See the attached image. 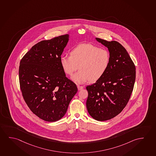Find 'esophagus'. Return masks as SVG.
Returning <instances> with one entry per match:
<instances>
[{"instance_id": "obj_1", "label": "esophagus", "mask_w": 156, "mask_h": 156, "mask_svg": "<svg viewBox=\"0 0 156 156\" xmlns=\"http://www.w3.org/2000/svg\"><path fill=\"white\" fill-rule=\"evenodd\" d=\"M83 87L77 86V89H78L79 90H81V89H83Z\"/></svg>"}]
</instances>
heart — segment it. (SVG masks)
<instances>
[{"label":"heart","mask_w":156,"mask_h":156,"mask_svg":"<svg viewBox=\"0 0 156 156\" xmlns=\"http://www.w3.org/2000/svg\"><path fill=\"white\" fill-rule=\"evenodd\" d=\"M70 54V56L63 55L60 57V64L68 75H72L79 68V71L72 77V80L79 84L100 79L110 63L108 51L90 43L77 45L72 49Z\"/></svg>","instance_id":"b5f03b06"}]
</instances>
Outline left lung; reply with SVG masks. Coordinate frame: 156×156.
Segmentation results:
<instances>
[{"label": "left lung", "instance_id": "obj_1", "mask_svg": "<svg viewBox=\"0 0 156 156\" xmlns=\"http://www.w3.org/2000/svg\"><path fill=\"white\" fill-rule=\"evenodd\" d=\"M95 40L108 48L111 59L105 74L95 83L86 87V106L93 119L103 121L113 118L126 106L133 89L136 67L119 42Z\"/></svg>", "mask_w": 156, "mask_h": 156}]
</instances>
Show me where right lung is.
Here are the masks:
<instances>
[{"label":"right lung","instance_id":"obj_1","mask_svg":"<svg viewBox=\"0 0 156 156\" xmlns=\"http://www.w3.org/2000/svg\"><path fill=\"white\" fill-rule=\"evenodd\" d=\"M69 40L67 34L38 42L20 62L23 97L33 113L44 121L61 119L77 92L76 84L66 77L59 62Z\"/></svg>","mask_w":156,"mask_h":156}]
</instances>
